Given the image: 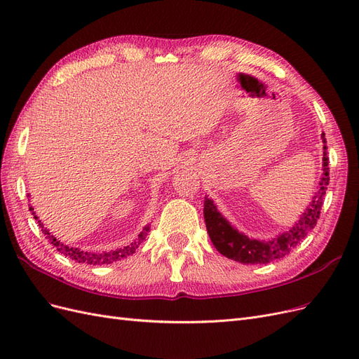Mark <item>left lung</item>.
Returning a JSON list of instances; mask_svg holds the SVG:
<instances>
[{"mask_svg": "<svg viewBox=\"0 0 359 359\" xmlns=\"http://www.w3.org/2000/svg\"><path fill=\"white\" fill-rule=\"evenodd\" d=\"M323 142V157H322V178L318 184V190L314 191L311 202L304 212L299 215V219L295 222L287 231L280 232L271 240H259V238H250L226 219V217L217 210L215 203L208 196H205L203 201V217L206 231L211 238L217 252L223 256L236 260L240 264L245 265H256V264H269L273 260L285 257L295 248L301 240H304L314 226H316L320 210L323 205L325 190L330 182V166L327 157V140L322 133Z\"/></svg>", "mask_w": 359, "mask_h": 359, "instance_id": "8db88e82", "label": "left lung"}]
</instances>
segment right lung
<instances>
[{"label":"right lung","mask_w":359,"mask_h":359,"mask_svg":"<svg viewBox=\"0 0 359 359\" xmlns=\"http://www.w3.org/2000/svg\"><path fill=\"white\" fill-rule=\"evenodd\" d=\"M29 211H32V215H34V219L39 222V226L41 227L43 233H45L46 240L55 247L58 252L64 256L70 257L72 260H74V262L78 264H86V265H106V264H112V262H116V260H121V259H126L130 255H133L136 252V248L140 245V243H144V240L147 238L148 232H149V224H147L144 227V231L140 232L137 235L136 240L133 243H130L126 247H119V248H115V250H109V252H83V250L81 248H76V247H70L67 244L61 243L60 240H57L55 236H53L46 227H43V223L41 220H39V217L36 215L34 212V208L29 205Z\"/></svg>","instance_id":"add662e5"}]
</instances>
